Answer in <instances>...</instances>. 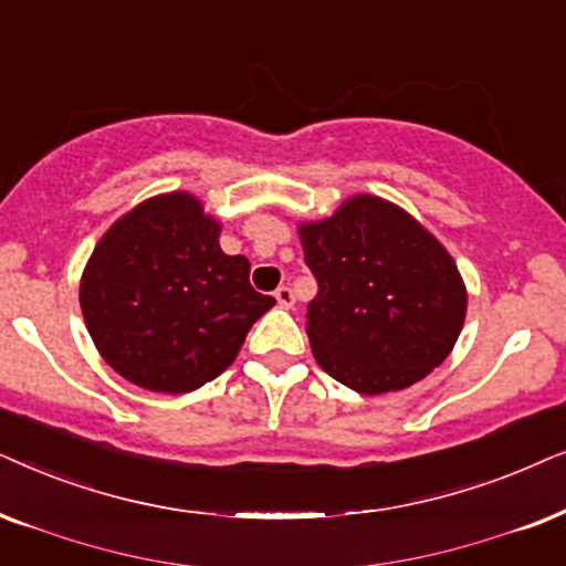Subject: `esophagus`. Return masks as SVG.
I'll return each instance as SVG.
<instances>
[{"mask_svg": "<svg viewBox=\"0 0 566 566\" xmlns=\"http://www.w3.org/2000/svg\"><path fill=\"white\" fill-rule=\"evenodd\" d=\"M274 297H276V303L282 305V307L295 305V292H292V287H287V284H282V287L274 292Z\"/></svg>", "mask_w": 566, "mask_h": 566, "instance_id": "1", "label": "esophagus"}]
</instances>
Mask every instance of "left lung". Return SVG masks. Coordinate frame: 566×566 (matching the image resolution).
I'll use <instances>...</instances> for the list:
<instances>
[{
  "label": "left lung",
  "mask_w": 566,
  "mask_h": 566,
  "mask_svg": "<svg viewBox=\"0 0 566 566\" xmlns=\"http://www.w3.org/2000/svg\"><path fill=\"white\" fill-rule=\"evenodd\" d=\"M318 282L307 338L331 378L365 396L409 388L442 365L465 318V287L446 248L378 196H354L300 228Z\"/></svg>",
  "instance_id": "1"
}]
</instances>
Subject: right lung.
I'll use <instances>...</instances> for the list:
<instances>
[{"label":"right lung","mask_w":566,"mask_h":566,"mask_svg":"<svg viewBox=\"0 0 566 566\" xmlns=\"http://www.w3.org/2000/svg\"><path fill=\"white\" fill-rule=\"evenodd\" d=\"M245 255L220 248V224L199 199L155 196L105 232L80 284L87 331L134 386L188 394L238 357L276 303L248 282Z\"/></svg>","instance_id":"1"}]
</instances>
